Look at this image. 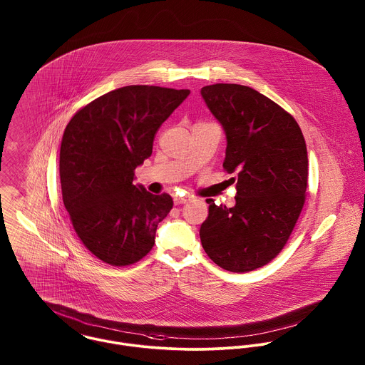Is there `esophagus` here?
<instances>
[{"mask_svg":"<svg viewBox=\"0 0 365 365\" xmlns=\"http://www.w3.org/2000/svg\"><path fill=\"white\" fill-rule=\"evenodd\" d=\"M192 200V197L191 195H185V197H175L174 198V204L175 205H180V204H185V202H188V201H191Z\"/></svg>","mask_w":365,"mask_h":365,"instance_id":"obj_1","label":"esophagus"}]
</instances>
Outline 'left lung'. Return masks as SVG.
<instances>
[{"label":"left lung","instance_id":"1","mask_svg":"<svg viewBox=\"0 0 365 365\" xmlns=\"http://www.w3.org/2000/svg\"><path fill=\"white\" fill-rule=\"evenodd\" d=\"M201 96L225 129L223 168L237 190L233 208L207 200L201 243L223 269L253 271L279 255L302 212L307 143L294 116L250 87L212 84Z\"/></svg>","mask_w":365,"mask_h":365}]
</instances>
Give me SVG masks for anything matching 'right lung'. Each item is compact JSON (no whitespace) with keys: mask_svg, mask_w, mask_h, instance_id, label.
I'll list each match as a JSON object with an SVG mask.
<instances>
[{"mask_svg":"<svg viewBox=\"0 0 365 365\" xmlns=\"http://www.w3.org/2000/svg\"><path fill=\"white\" fill-rule=\"evenodd\" d=\"M188 96L190 90L128 86L83 106L66 126L63 204L86 249L109 265L143 259L173 208L168 194L153 195L133 180L152 156L158 128Z\"/></svg>","mask_w":365,"mask_h":365,"instance_id":"add662e5","label":"right lung"}]
</instances>
